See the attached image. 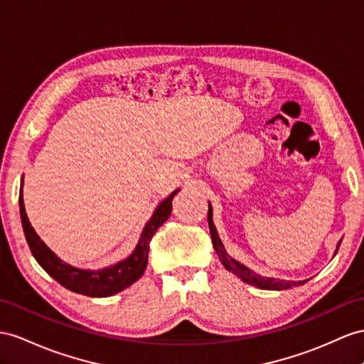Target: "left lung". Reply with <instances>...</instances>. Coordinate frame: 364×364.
Returning a JSON list of instances; mask_svg holds the SVG:
<instances>
[{"label": "left lung", "instance_id": "obj_1", "mask_svg": "<svg viewBox=\"0 0 364 364\" xmlns=\"http://www.w3.org/2000/svg\"><path fill=\"white\" fill-rule=\"evenodd\" d=\"M208 223H209V230H210L213 249H215V252H217L218 258L221 259L223 266H225L228 271H230L232 274H235L237 277H240L241 279H243V282H246L249 284H254V286H257L259 289H275V291H279V289H289V287H292V286H300V284L304 283V282H283V279L262 277V275L255 274L254 271H250V269H247L246 266L238 263L237 259L229 257L225 246H223V243H221L218 234H217L215 226H213L210 203H209V212H208ZM340 243H341V240H340ZM340 243L337 246V250L340 247Z\"/></svg>", "mask_w": 364, "mask_h": 364}]
</instances>
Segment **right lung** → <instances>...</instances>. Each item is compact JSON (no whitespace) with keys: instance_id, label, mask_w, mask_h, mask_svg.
<instances>
[{"instance_id":"add662e5","label":"right lung","mask_w":364,"mask_h":364,"mask_svg":"<svg viewBox=\"0 0 364 364\" xmlns=\"http://www.w3.org/2000/svg\"><path fill=\"white\" fill-rule=\"evenodd\" d=\"M175 191L171 193L169 198H166L160 206L154 212L152 218L147 221V225L143 229V234L139 237L138 245L134 250V254L129 258L123 259L114 266L101 269V271H82L68 263L61 262V259L55 255L52 250L46 246L40 237L35 234L33 228L31 226L29 218L26 215L24 203H23V189L20 193V213H21V223L24 229V235L27 240V245L31 247V252L35 257L38 264L48 272L55 282H58L69 291L87 295L93 298L109 296L123 291L143 275L144 269L147 266L149 258V249H151V240L155 235L163 223L169 218L172 212V200L176 195Z\"/></svg>"}]
</instances>
